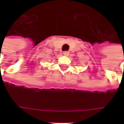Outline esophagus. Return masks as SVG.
<instances>
[{
	"mask_svg": "<svg viewBox=\"0 0 124 124\" xmlns=\"http://www.w3.org/2000/svg\"><path fill=\"white\" fill-rule=\"evenodd\" d=\"M69 54H70V52H68V51L64 52V56H69Z\"/></svg>",
	"mask_w": 124,
	"mask_h": 124,
	"instance_id": "1",
	"label": "esophagus"
}]
</instances>
